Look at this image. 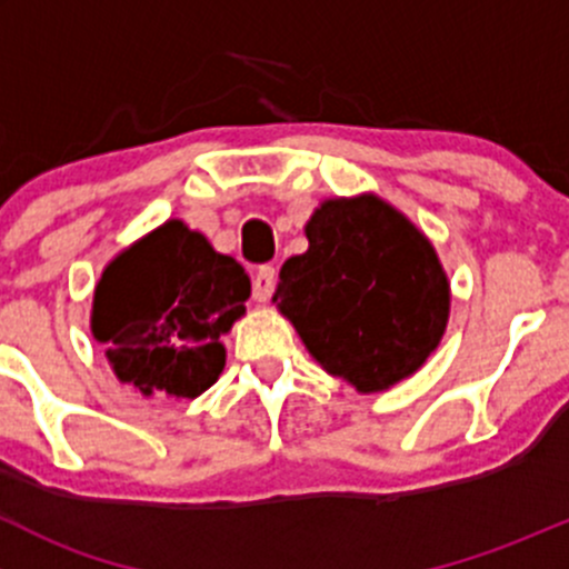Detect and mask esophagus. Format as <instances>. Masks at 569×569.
I'll list each match as a JSON object with an SVG mask.
<instances>
[{
    "mask_svg": "<svg viewBox=\"0 0 569 569\" xmlns=\"http://www.w3.org/2000/svg\"><path fill=\"white\" fill-rule=\"evenodd\" d=\"M274 283H278V269L263 263V267H258L256 274H252V297H256L258 302H267L269 297H272Z\"/></svg>",
    "mask_w": 569,
    "mask_h": 569,
    "instance_id": "34e87169",
    "label": "esophagus"
}]
</instances>
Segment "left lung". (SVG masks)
Returning a JSON list of instances; mask_svg holds the SVG:
<instances>
[{
    "mask_svg": "<svg viewBox=\"0 0 569 569\" xmlns=\"http://www.w3.org/2000/svg\"><path fill=\"white\" fill-rule=\"evenodd\" d=\"M308 250L280 267L272 300L321 369L360 393L416 375L449 321V278L432 242L377 194L325 200Z\"/></svg>",
    "mask_w": 569,
    "mask_h": 569,
    "instance_id": "1",
    "label": "left lung"
}]
</instances>
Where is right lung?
Returning <instances> with one entry per match:
<instances>
[{"label": "right lung", "mask_w": 569, "mask_h": 569, "mask_svg": "<svg viewBox=\"0 0 569 569\" xmlns=\"http://www.w3.org/2000/svg\"><path fill=\"white\" fill-rule=\"evenodd\" d=\"M250 278L181 220H168L107 263L90 330L120 382L142 396L194 399L226 369L220 336L244 313Z\"/></svg>", "instance_id": "right-lung-1"}]
</instances>
